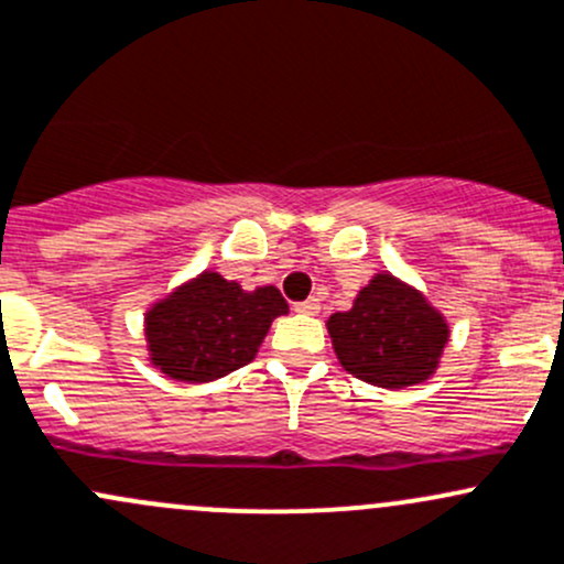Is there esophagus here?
<instances>
[{"instance_id": "34e87169", "label": "esophagus", "mask_w": 564, "mask_h": 564, "mask_svg": "<svg viewBox=\"0 0 564 564\" xmlns=\"http://www.w3.org/2000/svg\"><path fill=\"white\" fill-rule=\"evenodd\" d=\"M318 307H322V302H318V297H307L305 302H294V311L305 313V316H316Z\"/></svg>"}]
</instances>
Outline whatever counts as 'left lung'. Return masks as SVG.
I'll return each instance as SVG.
<instances>
[{
	"label": "left lung",
	"mask_w": 564,
	"mask_h": 564,
	"mask_svg": "<svg viewBox=\"0 0 564 564\" xmlns=\"http://www.w3.org/2000/svg\"><path fill=\"white\" fill-rule=\"evenodd\" d=\"M340 365L359 381L383 389L422 383L435 372L448 327L416 289L376 275L354 307L327 322Z\"/></svg>",
	"instance_id": "obj_1"
}]
</instances>
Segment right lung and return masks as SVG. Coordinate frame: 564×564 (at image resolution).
<instances>
[{"label":"right lung","mask_w":564,"mask_h":564,"mask_svg":"<svg viewBox=\"0 0 564 564\" xmlns=\"http://www.w3.org/2000/svg\"><path fill=\"white\" fill-rule=\"evenodd\" d=\"M286 311L275 286L242 292L218 272H203L148 313L151 359L177 381H213L257 357L272 318Z\"/></svg>","instance_id":"obj_1"}]
</instances>
